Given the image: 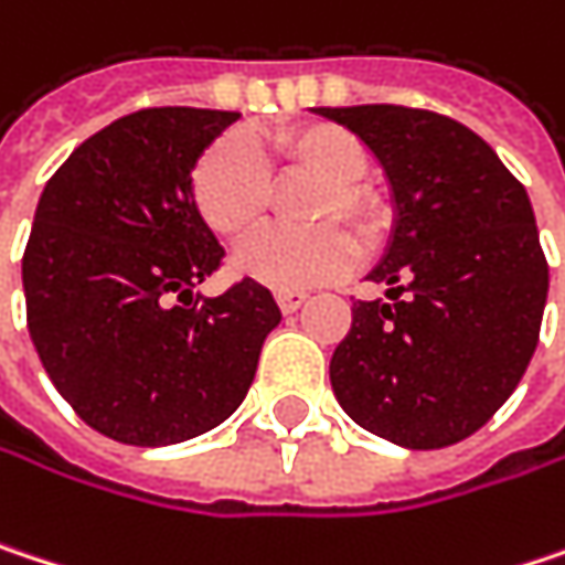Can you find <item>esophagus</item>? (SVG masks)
Returning <instances> with one entry per match:
<instances>
[{"label": "esophagus", "instance_id": "esophagus-1", "mask_svg": "<svg viewBox=\"0 0 565 565\" xmlns=\"http://www.w3.org/2000/svg\"><path fill=\"white\" fill-rule=\"evenodd\" d=\"M275 300H278L281 313H294V310H300L307 303V294L303 290H278Z\"/></svg>", "mask_w": 565, "mask_h": 565}]
</instances>
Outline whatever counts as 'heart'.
Listing matches in <instances>:
<instances>
[{"instance_id": "b5f03b06", "label": "heart", "mask_w": 565, "mask_h": 565, "mask_svg": "<svg viewBox=\"0 0 565 565\" xmlns=\"http://www.w3.org/2000/svg\"><path fill=\"white\" fill-rule=\"evenodd\" d=\"M275 158L284 171L320 178L310 200L317 230H262L232 255L235 275L248 281L297 290L335 281L359 258L355 235L333 223H352L362 242L375 245L387 230V210L372 186L362 183L369 168L365 145L342 126L303 122L275 135ZM200 220L223 238H242L268 213L271 183L262 154L245 135H226L203 151L190 180Z\"/></svg>"}]
</instances>
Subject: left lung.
<instances>
[{
    "instance_id": "1",
    "label": "left lung",
    "mask_w": 565,
    "mask_h": 565,
    "mask_svg": "<svg viewBox=\"0 0 565 565\" xmlns=\"http://www.w3.org/2000/svg\"><path fill=\"white\" fill-rule=\"evenodd\" d=\"M382 164L394 226L355 300L330 382L369 434L452 446L511 397L537 349L550 287L527 190L462 122L407 106H320Z\"/></svg>"
}]
</instances>
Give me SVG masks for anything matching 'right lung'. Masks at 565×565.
I'll return each instance as SVG.
<instances>
[{
  "label": "right lung",
  "mask_w": 565,
  "mask_h": 565,
  "mask_svg": "<svg viewBox=\"0 0 565 565\" xmlns=\"http://www.w3.org/2000/svg\"><path fill=\"white\" fill-rule=\"evenodd\" d=\"M238 113L141 109L86 138L47 180L22 258L28 333L93 430L171 446L245 401L281 323L268 287L193 294L223 258L190 174Z\"/></svg>",
  "instance_id": "add662e5"
}]
</instances>
